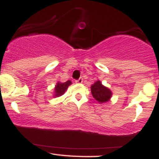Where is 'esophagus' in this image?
I'll list each match as a JSON object with an SVG mask.
<instances>
[{
	"mask_svg": "<svg viewBox=\"0 0 159 159\" xmlns=\"http://www.w3.org/2000/svg\"><path fill=\"white\" fill-rule=\"evenodd\" d=\"M82 82H83V78H80L79 79L76 80L75 81V83H77V84H81Z\"/></svg>",
	"mask_w": 159,
	"mask_h": 159,
	"instance_id": "1",
	"label": "esophagus"
}]
</instances>
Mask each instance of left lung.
<instances>
[{"label":"left lung","mask_w":159,"mask_h":159,"mask_svg":"<svg viewBox=\"0 0 159 159\" xmlns=\"http://www.w3.org/2000/svg\"><path fill=\"white\" fill-rule=\"evenodd\" d=\"M91 93L98 102L105 103L110 100L112 92L107 87L102 84L101 81H97L91 86Z\"/></svg>","instance_id":"1"}]
</instances>
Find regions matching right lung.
I'll return each mask as SVG.
<instances>
[{
  "label": "right lung",
  "mask_w": 159,
  "mask_h": 159,
  "mask_svg": "<svg viewBox=\"0 0 159 159\" xmlns=\"http://www.w3.org/2000/svg\"><path fill=\"white\" fill-rule=\"evenodd\" d=\"M70 84H72V82L71 81H67L64 82V83H61V82H57V85L54 87V96L58 97V96H61L66 92V90H67L68 87Z\"/></svg>",
  "instance_id": "add662e5"
}]
</instances>
